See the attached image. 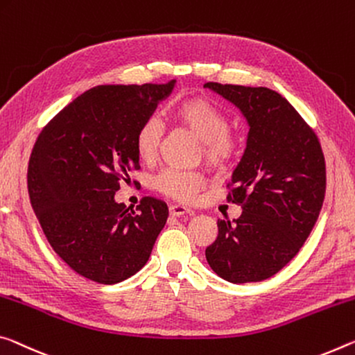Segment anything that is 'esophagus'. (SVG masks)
Listing matches in <instances>:
<instances>
[{
    "label": "esophagus",
    "mask_w": 355,
    "mask_h": 355,
    "mask_svg": "<svg viewBox=\"0 0 355 355\" xmlns=\"http://www.w3.org/2000/svg\"><path fill=\"white\" fill-rule=\"evenodd\" d=\"M168 211H171L172 216H184V215H193V210L191 208H187L183 205H172L171 208H168Z\"/></svg>",
    "instance_id": "esophagus-1"
}]
</instances>
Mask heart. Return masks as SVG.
Masks as SVG:
<instances>
[{
	"label": "heart",
	"instance_id": "heart-1",
	"mask_svg": "<svg viewBox=\"0 0 355 355\" xmlns=\"http://www.w3.org/2000/svg\"><path fill=\"white\" fill-rule=\"evenodd\" d=\"M173 120L198 137L208 164L221 167L237 153V142L229 132V121L216 104L205 98H188L173 109ZM162 125L156 116H148L136 134V151L144 162H153L159 155ZM205 178L198 172L166 168L155 178V188L168 198L189 202L198 198Z\"/></svg>",
	"mask_w": 355,
	"mask_h": 355
}]
</instances>
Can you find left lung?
I'll list each match as a JSON object with an SVG mask.
<instances>
[{
    "label": "left lung",
    "instance_id": "obj_1",
    "mask_svg": "<svg viewBox=\"0 0 355 355\" xmlns=\"http://www.w3.org/2000/svg\"><path fill=\"white\" fill-rule=\"evenodd\" d=\"M204 88L234 104L248 123L227 196L241 215L234 223L218 219V237L205 257L229 283H256L278 273L316 223L325 196L322 148L299 112L273 89L215 82Z\"/></svg>",
    "mask_w": 355,
    "mask_h": 355
}]
</instances>
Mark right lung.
<instances>
[{"instance_id": "right-lung-1", "label": "right lung", "mask_w": 355, "mask_h": 355, "mask_svg": "<svg viewBox=\"0 0 355 355\" xmlns=\"http://www.w3.org/2000/svg\"><path fill=\"white\" fill-rule=\"evenodd\" d=\"M175 87L99 85L42 129L28 166V194L50 246L74 272L101 284L136 275L168 216L166 202L118 204L120 180L139 168L136 134Z\"/></svg>"}]
</instances>
